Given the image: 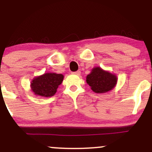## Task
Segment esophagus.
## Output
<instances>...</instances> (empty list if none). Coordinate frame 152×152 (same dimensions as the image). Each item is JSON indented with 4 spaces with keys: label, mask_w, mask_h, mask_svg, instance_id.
Masks as SVG:
<instances>
[{
    "label": "esophagus",
    "mask_w": 152,
    "mask_h": 152,
    "mask_svg": "<svg viewBox=\"0 0 152 152\" xmlns=\"http://www.w3.org/2000/svg\"><path fill=\"white\" fill-rule=\"evenodd\" d=\"M73 74L78 75V76H79V75L81 74V71H76V72H73Z\"/></svg>",
    "instance_id": "esophagus-1"
}]
</instances>
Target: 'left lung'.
I'll return each mask as SVG.
<instances>
[{
	"instance_id": "8db88e82",
	"label": "left lung",
	"mask_w": 152,
	"mask_h": 152,
	"mask_svg": "<svg viewBox=\"0 0 152 152\" xmlns=\"http://www.w3.org/2000/svg\"><path fill=\"white\" fill-rule=\"evenodd\" d=\"M117 76L101 67H94L86 76V83L91 89L97 94H104L111 91L117 83Z\"/></svg>"
}]
</instances>
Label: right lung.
Instances as JSON below:
<instances>
[{"label": "right lung", "instance_id": "right-lung-1", "mask_svg": "<svg viewBox=\"0 0 152 152\" xmlns=\"http://www.w3.org/2000/svg\"><path fill=\"white\" fill-rule=\"evenodd\" d=\"M64 75L56 73H45L34 78L31 82V91L36 96H53L64 80Z\"/></svg>", "mask_w": 152, "mask_h": 152}]
</instances>
